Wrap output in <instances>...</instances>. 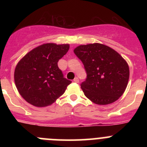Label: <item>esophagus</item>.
<instances>
[{"label": "esophagus", "instance_id": "esophagus-1", "mask_svg": "<svg viewBox=\"0 0 147 147\" xmlns=\"http://www.w3.org/2000/svg\"><path fill=\"white\" fill-rule=\"evenodd\" d=\"M73 81H74V82H75L78 83V82H79L80 80H79V79H78V78H75V79L73 80Z\"/></svg>", "mask_w": 147, "mask_h": 147}]
</instances>
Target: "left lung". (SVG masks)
Here are the masks:
<instances>
[{
    "mask_svg": "<svg viewBox=\"0 0 147 147\" xmlns=\"http://www.w3.org/2000/svg\"><path fill=\"white\" fill-rule=\"evenodd\" d=\"M74 53L87 72V79L81 84L84 95L100 105L117 101L125 91L129 78L126 60L115 50L100 43L80 45Z\"/></svg>",
    "mask_w": 147,
    "mask_h": 147,
    "instance_id": "8db88e82",
    "label": "left lung"
}]
</instances>
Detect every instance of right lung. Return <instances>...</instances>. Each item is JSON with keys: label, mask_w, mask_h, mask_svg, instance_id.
<instances>
[{"label": "right lung", "mask_w": 147, "mask_h": 147, "mask_svg": "<svg viewBox=\"0 0 147 147\" xmlns=\"http://www.w3.org/2000/svg\"><path fill=\"white\" fill-rule=\"evenodd\" d=\"M69 44L46 43L28 53L16 67L14 80L20 95L38 107L52 105L71 83L59 69V60L67 53Z\"/></svg>", "instance_id": "right-lung-1"}]
</instances>
